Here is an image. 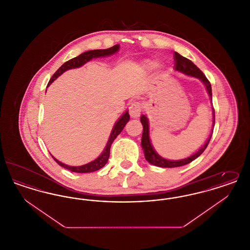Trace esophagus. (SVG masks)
<instances>
[{"mask_svg": "<svg viewBox=\"0 0 250 250\" xmlns=\"http://www.w3.org/2000/svg\"><path fill=\"white\" fill-rule=\"evenodd\" d=\"M143 110V105L141 102H132L129 107V114L132 118H137L141 115Z\"/></svg>", "mask_w": 250, "mask_h": 250, "instance_id": "1", "label": "esophagus"}]
</instances>
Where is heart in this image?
I'll return each mask as SVG.
<instances>
[{"label":"heart","mask_w":250,"mask_h":250,"mask_svg":"<svg viewBox=\"0 0 250 250\" xmlns=\"http://www.w3.org/2000/svg\"><path fill=\"white\" fill-rule=\"evenodd\" d=\"M153 65H154V64H153L152 62H148V63H147V68H153Z\"/></svg>","instance_id":"1"}]
</instances>
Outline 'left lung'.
<instances>
[{
  "label": "left lung",
  "instance_id": "obj_1",
  "mask_svg": "<svg viewBox=\"0 0 250 250\" xmlns=\"http://www.w3.org/2000/svg\"><path fill=\"white\" fill-rule=\"evenodd\" d=\"M174 61H175V69L178 71L183 72L187 75L193 76L196 78H199L200 80H202L203 83L205 84L206 89L208 91V94L210 95L211 99H212V87L211 83L208 81V79L205 77V75L202 73V70L196 66L190 60L180 55L178 52H174ZM213 114H214V108H213ZM141 122L143 125V138H142V146L143 148V152L145 155V159L156 167H175L184 166L187 165L188 163L192 162L193 160H195L197 157H199L204 152V150L206 149V147L208 146L209 142L212 138V135L210 136L209 140L207 141V143H205L202 148L193 155H191L189 157L186 158V159H182L178 161H170V160H167L162 158L161 156L157 155L155 152V150L153 149V146L150 142V138H149V125H148V120L143 115L141 118Z\"/></svg>",
  "mask_w": 250,
  "mask_h": 250
}]
</instances>
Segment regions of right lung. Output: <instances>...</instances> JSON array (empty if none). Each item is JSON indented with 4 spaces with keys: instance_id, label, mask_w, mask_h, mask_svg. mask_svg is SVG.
I'll return each instance as SVG.
<instances>
[{
    "instance_id": "obj_1",
    "label": "right lung",
    "mask_w": 250,
    "mask_h": 250,
    "mask_svg": "<svg viewBox=\"0 0 250 250\" xmlns=\"http://www.w3.org/2000/svg\"><path fill=\"white\" fill-rule=\"evenodd\" d=\"M119 49V46L118 45H115L111 48H107V49H94V50H89V51H86L82 53L81 55L73 58V59L69 60L67 62H65L59 69L57 71L55 72L53 74V76L51 77V79L49 80L48 82V86L49 84L51 83L54 80H56V78H58L61 74H62L63 72L68 70V69H71V68H76V67H79V66H82L83 64H84L85 62H87L88 61L93 59V58H96V57H102V56H107V55H110V54H113L115 53L117 50ZM130 119V116L128 114V112L126 111L119 120L118 122L115 124L114 127H113V130L110 134V137H109V140L107 142V146L104 150V152L101 154V155L99 157H97L95 160H94L93 162L91 163H88L86 165L80 167H71L67 166L62 162L58 161L56 158H54L52 155V158L57 162V164H59L60 166L66 168V169H69L73 172H79V173H86V172H93L95 170H98L100 169L101 167L105 166L107 164V160H108V157H109V150H110V146L113 143V141L116 139V137L119 135L120 133L122 132V130L124 129V127L125 126L126 123Z\"/></svg>"
}]
</instances>
